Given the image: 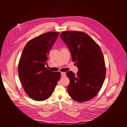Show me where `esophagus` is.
<instances>
[{
	"mask_svg": "<svg viewBox=\"0 0 127 127\" xmlns=\"http://www.w3.org/2000/svg\"><path fill=\"white\" fill-rule=\"evenodd\" d=\"M61 74H62V76H63V77H64V76H66V74H65V72H62Z\"/></svg>",
	"mask_w": 127,
	"mask_h": 127,
	"instance_id": "esophagus-1",
	"label": "esophagus"
}]
</instances>
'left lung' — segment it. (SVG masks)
<instances>
[{"label":"left lung","instance_id":"left-lung-1","mask_svg":"<svg viewBox=\"0 0 127 127\" xmlns=\"http://www.w3.org/2000/svg\"><path fill=\"white\" fill-rule=\"evenodd\" d=\"M60 37L78 68L76 74L72 71L66 73L70 80L69 96L80 102L91 100L100 91L106 76L104 56L100 46L82 32L65 31Z\"/></svg>","mask_w":127,"mask_h":127}]
</instances>
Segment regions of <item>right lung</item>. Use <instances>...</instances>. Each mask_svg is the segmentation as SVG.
Masks as SVG:
<instances>
[{"label":"right lung","instance_id":"add662e5","mask_svg":"<svg viewBox=\"0 0 127 127\" xmlns=\"http://www.w3.org/2000/svg\"><path fill=\"white\" fill-rule=\"evenodd\" d=\"M48 32L29 40L25 46L18 65L20 81L25 92L32 100L49 98L61 78L60 72L47 69L49 52L59 35Z\"/></svg>","mask_w":127,"mask_h":127}]
</instances>
